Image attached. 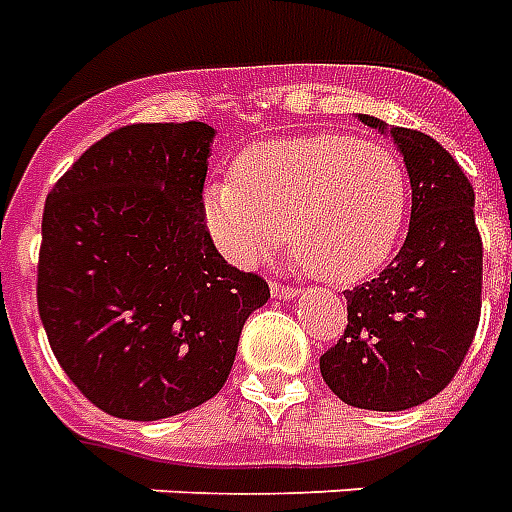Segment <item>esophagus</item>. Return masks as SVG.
Listing matches in <instances>:
<instances>
[{"label":"esophagus","mask_w":512,"mask_h":512,"mask_svg":"<svg viewBox=\"0 0 512 512\" xmlns=\"http://www.w3.org/2000/svg\"><path fill=\"white\" fill-rule=\"evenodd\" d=\"M271 295L279 298V301H293L295 295H298V290L290 285H279V282H274V285H271Z\"/></svg>","instance_id":"obj_1"}]
</instances>
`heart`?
<instances>
[{
    "label": "heart",
    "instance_id": "obj_1",
    "mask_svg": "<svg viewBox=\"0 0 512 512\" xmlns=\"http://www.w3.org/2000/svg\"><path fill=\"white\" fill-rule=\"evenodd\" d=\"M410 211L399 154L339 132L263 140L238 154L233 179L203 189V219L236 266L285 241L314 276L361 282L385 266Z\"/></svg>",
    "mask_w": 512,
    "mask_h": 512
}]
</instances>
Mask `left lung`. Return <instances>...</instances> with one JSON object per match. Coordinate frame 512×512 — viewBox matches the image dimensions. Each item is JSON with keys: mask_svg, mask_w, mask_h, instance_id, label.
Returning <instances> with one entry per match:
<instances>
[{"mask_svg": "<svg viewBox=\"0 0 512 512\" xmlns=\"http://www.w3.org/2000/svg\"><path fill=\"white\" fill-rule=\"evenodd\" d=\"M412 187L407 241L377 279L347 290V328L320 358L344 404L401 412L437 396L458 372L480 320L483 244L475 192L458 162L426 132L388 127Z\"/></svg>", "mask_w": 512, "mask_h": 512, "instance_id": "1", "label": "left lung"}]
</instances>
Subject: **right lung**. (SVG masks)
<instances>
[{
	"mask_svg": "<svg viewBox=\"0 0 512 512\" xmlns=\"http://www.w3.org/2000/svg\"><path fill=\"white\" fill-rule=\"evenodd\" d=\"M203 121L130 124L48 192L37 309L64 374L102 412L160 420L214 399L271 293L203 222Z\"/></svg>",
	"mask_w": 512,
	"mask_h": 512,
	"instance_id": "right-lung-1",
	"label": "right lung"
}]
</instances>
